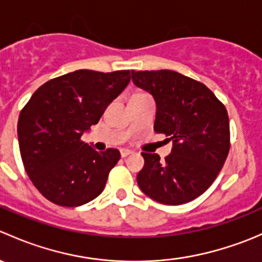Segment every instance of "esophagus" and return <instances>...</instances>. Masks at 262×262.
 Instances as JSON below:
<instances>
[{
    "label": "esophagus",
    "mask_w": 262,
    "mask_h": 262,
    "mask_svg": "<svg viewBox=\"0 0 262 262\" xmlns=\"http://www.w3.org/2000/svg\"><path fill=\"white\" fill-rule=\"evenodd\" d=\"M132 150L130 149H128V148H121L120 149V155H121V157H126V156H129V155H132Z\"/></svg>",
    "instance_id": "34e87169"
}]
</instances>
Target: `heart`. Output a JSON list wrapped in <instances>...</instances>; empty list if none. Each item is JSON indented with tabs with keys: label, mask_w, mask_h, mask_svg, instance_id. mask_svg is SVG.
I'll list each match as a JSON object with an SVG mask.
<instances>
[{
	"label": "heart",
	"mask_w": 262,
	"mask_h": 262,
	"mask_svg": "<svg viewBox=\"0 0 262 262\" xmlns=\"http://www.w3.org/2000/svg\"><path fill=\"white\" fill-rule=\"evenodd\" d=\"M136 95H139V94H136Z\"/></svg>",
	"instance_id": "heart-1"
}]
</instances>
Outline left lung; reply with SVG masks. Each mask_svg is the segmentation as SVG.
<instances>
[{
  "instance_id": "obj_1",
  "label": "left lung",
  "mask_w": 262,
  "mask_h": 262,
  "mask_svg": "<svg viewBox=\"0 0 262 262\" xmlns=\"http://www.w3.org/2000/svg\"><path fill=\"white\" fill-rule=\"evenodd\" d=\"M132 81L152 95L157 106L155 132L172 142L165 161L156 153H142L139 187L166 205L196 199L213 184L228 156L226 107L205 84L175 71H132Z\"/></svg>"
}]
</instances>
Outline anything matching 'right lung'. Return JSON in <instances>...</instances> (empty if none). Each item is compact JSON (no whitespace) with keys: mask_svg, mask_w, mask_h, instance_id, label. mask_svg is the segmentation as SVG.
Masks as SVG:
<instances>
[{"mask_svg":"<svg viewBox=\"0 0 262 262\" xmlns=\"http://www.w3.org/2000/svg\"><path fill=\"white\" fill-rule=\"evenodd\" d=\"M130 82V71L78 70L41 84L21 110L18 146L26 173L44 198L80 207L99 196L120 152L81 141Z\"/></svg>","mask_w":262,"mask_h":262,"instance_id":"add662e5","label":"right lung"}]
</instances>
